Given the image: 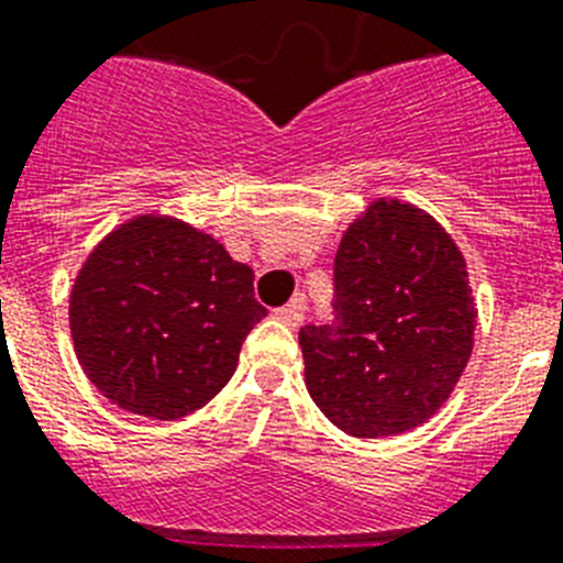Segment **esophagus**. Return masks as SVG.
<instances>
[{
  "instance_id": "1",
  "label": "esophagus",
  "mask_w": 563,
  "mask_h": 563,
  "mask_svg": "<svg viewBox=\"0 0 563 563\" xmlns=\"http://www.w3.org/2000/svg\"><path fill=\"white\" fill-rule=\"evenodd\" d=\"M274 318L295 329V325L303 323V300H295V303H286L280 306V309H274Z\"/></svg>"
}]
</instances>
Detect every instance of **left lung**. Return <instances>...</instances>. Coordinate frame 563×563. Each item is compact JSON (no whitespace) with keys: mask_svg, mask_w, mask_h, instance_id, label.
<instances>
[{"mask_svg":"<svg viewBox=\"0 0 563 563\" xmlns=\"http://www.w3.org/2000/svg\"><path fill=\"white\" fill-rule=\"evenodd\" d=\"M334 320L306 323V386L354 438L420 427L455 389L472 354L466 263L432 217L377 200L334 254Z\"/></svg>","mask_w":563,"mask_h":563,"instance_id":"left-lung-1","label":"left lung"}]
</instances>
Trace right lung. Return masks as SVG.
I'll return each instance as SVG.
<instances>
[{
    "mask_svg": "<svg viewBox=\"0 0 563 563\" xmlns=\"http://www.w3.org/2000/svg\"><path fill=\"white\" fill-rule=\"evenodd\" d=\"M266 314L252 268L168 217H136L108 234L70 291V338L88 380L157 420L209 404Z\"/></svg>",
    "mask_w": 563,
    "mask_h": 563,
    "instance_id": "obj_1",
    "label": "right lung"
}]
</instances>
